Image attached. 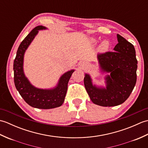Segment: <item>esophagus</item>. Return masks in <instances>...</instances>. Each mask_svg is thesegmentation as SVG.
<instances>
[{"label": "esophagus", "mask_w": 148, "mask_h": 148, "mask_svg": "<svg viewBox=\"0 0 148 148\" xmlns=\"http://www.w3.org/2000/svg\"><path fill=\"white\" fill-rule=\"evenodd\" d=\"M79 65L80 67L83 68V67H84V66H85V64H84V62H80L79 64Z\"/></svg>", "instance_id": "obj_1"}]
</instances>
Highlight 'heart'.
Masks as SVG:
<instances>
[{
  "mask_svg": "<svg viewBox=\"0 0 148 148\" xmlns=\"http://www.w3.org/2000/svg\"><path fill=\"white\" fill-rule=\"evenodd\" d=\"M108 47H109V42L105 40V41H103L101 45H100V48L102 50H106L108 48Z\"/></svg>",
  "mask_w": 148,
  "mask_h": 148,
  "instance_id": "heart-1",
  "label": "heart"
}]
</instances>
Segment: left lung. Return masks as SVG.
<instances>
[{
    "mask_svg": "<svg viewBox=\"0 0 148 148\" xmlns=\"http://www.w3.org/2000/svg\"><path fill=\"white\" fill-rule=\"evenodd\" d=\"M114 51L99 54L100 71L109 73L105 77L106 86L93 84L89 74H85L84 84L91 100L103 107L121 104L131 94L137 81V60L134 46L119 34Z\"/></svg>",
    "mask_w": 148,
    "mask_h": 148,
    "instance_id": "left-lung-1",
    "label": "left lung"
}]
</instances>
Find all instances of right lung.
<instances>
[{"label": "right lung", "instance_id": "obj_1", "mask_svg": "<svg viewBox=\"0 0 148 148\" xmlns=\"http://www.w3.org/2000/svg\"><path fill=\"white\" fill-rule=\"evenodd\" d=\"M46 29L45 27L37 26L28 34L18 47L13 64L14 84L19 93L29 106L43 109L58 108L62 105L67 91L69 81L74 72V70L66 72L59 79L57 85L51 89L37 88L25 76L23 71L25 53L39 30Z\"/></svg>", "mask_w": 148, "mask_h": 148}]
</instances>
